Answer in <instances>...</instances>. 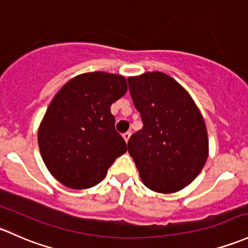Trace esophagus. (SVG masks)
Instances as JSON below:
<instances>
[{
    "instance_id": "esophagus-1",
    "label": "esophagus",
    "mask_w": 248,
    "mask_h": 248,
    "mask_svg": "<svg viewBox=\"0 0 248 248\" xmlns=\"http://www.w3.org/2000/svg\"><path fill=\"white\" fill-rule=\"evenodd\" d=\"M129 138H131V133H129V132L124 133V141H126V142H128Z\"/></svg>"
}]
</instances>
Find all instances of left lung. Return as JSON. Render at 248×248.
Here are the masks:
<instances>
[{
    "label": "left lung",
    "instance_id": "left-lung-1",
    "mask_svg": "<svg viewBox=\"0 0 248 248\" xmlns=\"http://www.w3.org/2000/svg\"><path fill=\"white\" fill-rule=\"evenodd\" d=\"M128 83L144 124L128 141L140 178L155 192L179 191L199 176L209 153L199 107L176 79L163 72L128 77Z\"/></svg>",
    "mask_w": 248,
    "mask_h": 248
}]
</instances>
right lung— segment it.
<instances>
[{
    "label": "right lung",
    "instance_id": "1",
    "mask_svg": "<svg viewBox=\"0 0 248 248\" xmlns=\"http://www.w3.org/2000/svg\"><path fill=\"white\" fill-rule=\"evenodd\" d=\"M126 93L121 75L87 72L70 79L51 101L38 144L49 173L62 186L76 190L97 186L126 152L110 113L111 104Z\"/></svg>",
    "mask_w": 248,
    "mask_h": 248
}]
</instances>
